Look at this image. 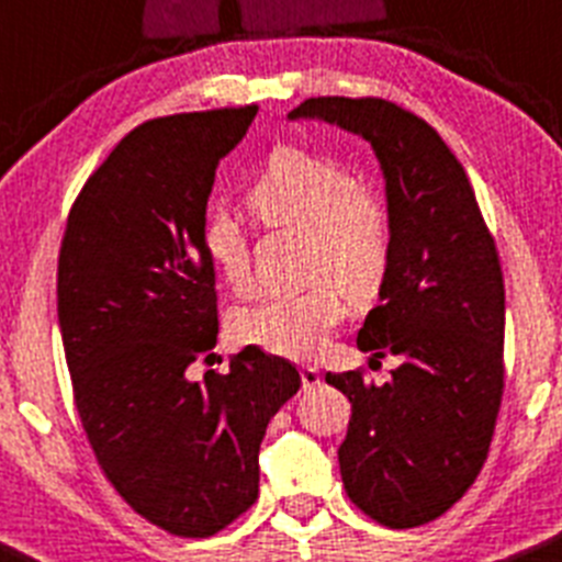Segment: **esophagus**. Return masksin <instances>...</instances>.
Returning a JSON list of instances; mask_svg holds the SVG:
<instances>
[{"instance_id": "1", "label": "esophagus", "mask_w": 562, "mask_h": 562, "mask_svg": "<svg viewBox=\"0 0 562 562\" xmlns=\"http://www.w3.org/2000/svg\"><path fill=\"white\" fill-rule=\"evenodd\" d=\"M318 384H321L318 368H313V364H304V368H302V386H304V390H315Z\"/></svg>"}]
</instances>
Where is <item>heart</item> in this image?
<instances>
[{"label":"heart","instance_id":"obj_1","mask_svg":"<svg viewBox=\"0 0 562 562\" xmlns=\"http://www.w3.org/2000/svg\"><path fill=\"white\" fill-rule=\"evenodd\" d=\"M247 203L266 225L310 231L307 271L315 282L299 293H274L247 304L238 310L233 329L241 342L277 357H313L346 318L341 291L353 302H368L384 285L392 263L390 214L364 194L357 172L296 145H282L266 159ZM203 247L233 291H249V238L233 216L214 214L205 222Z\"/></svg>","mask_w":562,"mask_h":562}]
</instances>
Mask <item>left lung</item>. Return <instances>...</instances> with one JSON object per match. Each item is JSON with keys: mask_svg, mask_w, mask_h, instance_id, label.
I'll return each mask as SVG.
<instances>
[{"mask_svg": "<svg viewBox=\"0 0 562 562\" xmlns=\"http://www.w3.org/2000/svg\"><path fill=\"white\" fill-rule=\"evenodd\" d=\"M291 120L368 139L386 183L392 263L359 351L401 359L392 381L326 373L351 401L337 450L346 494L395 530L442 516L475 483L505 386V285L461 161L423 117L384 98H307Z\"/></svg>", "mask_w": 562, "mask_h": 562, "instance_id": "left-lung-1", "label": "left lung"}]
</instances>
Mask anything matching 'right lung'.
<instances>
[{
	"mask_svg": "<svg viewBox=\"0 0 562 562\" xmlns=\"http://www.w3.org/2000/svg\"><path fill=\"white\" fill-rule=\"evenodd\" d=\"M255 114L136 125L87 178L59 247V331L87 442L136 514L183 538L214 536L255 503L266 426L302 384L258 346L227 373L189 379L220 331L205 209Z\"/></svg>",
	"mask_w": 562,
	"mask_h": 562,
	"instance_id": "1",
	"label": "right lung"
}]
</instances>
